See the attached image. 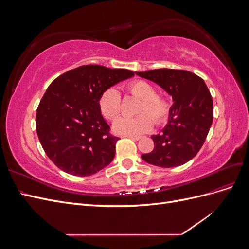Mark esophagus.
Masks as SVG:
<instances>
[{"instance_id":"esophagus-1","label":"esophagus","mask_w":249,"mask_h":249,"mask_svg":"<svg viewBox=\"0 0 249 249\" xmlns=\"http://www.w3.org/2000/svg\"><path fill=\"white\" fill-rule=\"evenodd\" d=\"M124 137H127V138H131V139H133V140H139L141 137L140 136H132V135H125V136H124Z\"/></svg>"}]
</instances>
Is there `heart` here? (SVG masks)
Returning <instances> with one entry per match:
<instances>
[{
    "mask_svg": "<svg viewBox=\"0 0 249 249\" xmlns=\"http://www.w3.org/2000/svg\"><path fill=\"white\" fill-rule=\"evenodd\" d=\"M127 91L138 97L140 103L136 117H119L112 124L113 132L119 135L137 136L152 129L155 124L165 122L169 116L171 104L168 99L158 96L155 87L146 81H135L126 87ZM99 107L103 116L114 119L120 110V95L115 88H109L102 93ZM153 119L152 120L151 118Z\"/></svg>",
    "mask_w": 249,
    "mask_h": 249,
    "instance_id": "1",
    "label": "heart"
}]
</instances>
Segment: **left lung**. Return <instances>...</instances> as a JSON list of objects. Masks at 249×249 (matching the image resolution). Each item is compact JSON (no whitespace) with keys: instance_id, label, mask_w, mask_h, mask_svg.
<instances>
[{"instance_id":"obj_1","label":"left lung","mask_w":249,"mask_h":249,"mask_svg":"<svg viewBox=\"0 0 249 249\" xmlns=\"http://www.w3.org/2000/svg\"><path fill=\"white\" fill-rule=\"evenodd\" d=\"M172 97L168 123L153 135V152L141 155L148 164L163 168L180 166L196 156L213 123V100L201 78L179 70L137 71Z\"/></svg>"}]
</instances>
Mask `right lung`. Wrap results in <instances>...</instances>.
Returning <instances> with one entry per match:
<instances>
[{"mask_svg": "<svg viewBox=\"0 0 249 249\" xmlns=\"http://www.w3.org/2000/svg\"><path fill=\"white\" fill-rule=\"evenodd\" d=\"M134 77L129 70L84 65L55 79L36 111L42 148L58 168L77 177L102 170L115 156L118 137L109 133L99 100L105 90Z\"/></svg>", "mask_w": 249, "mask_h": 249, "instance_id": "1", "label": "right lung"}]
</instances>
